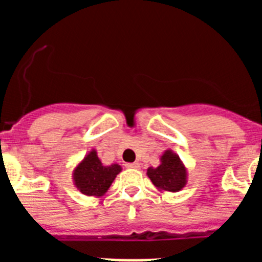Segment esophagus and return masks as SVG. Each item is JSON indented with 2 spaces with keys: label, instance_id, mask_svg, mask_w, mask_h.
I'll use <instances>...</instances> for the list:
<instances>
[{
  "label": "esophagus",
  "instance_id": "34e87169",
  "mask_svg": "<svg viewBox=\"0 0 262 262\" xmlns=\"http://www.w3.org/2000/svg\"><path fill=\"white\" fill-rule=\"evenodd\" d=\"M126 168L139 169V168H140V164H139V163H128V164H126Z\"/></svg>",
  "mask_w": 262,
  "mask_h": 262
}]
</instances>
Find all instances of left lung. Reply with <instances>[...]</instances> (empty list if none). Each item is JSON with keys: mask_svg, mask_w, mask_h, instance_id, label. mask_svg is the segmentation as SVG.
I'll list each match as a JSON object with an SVG mask.
<instances>
[{"mask_svg": "<svg viewBox=\"0 0 262 262\" xmlns=\"http://www.w3.org/2000/svg\"><path fill=\"white\" fill-rule=\"evenodd\" d=\"M147 176L160 191L177 193L187 184L186 166L172 149H166L160 156V165L157 168L149 166L147 169Z\"/></svg>", "mask_w": 262, "mask_h": 262, "instance_id": "left-lung-1", "label": "left lung"}]
</instances>
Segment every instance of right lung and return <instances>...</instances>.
Instances as JSON below:
<instances>
[{"mask_svg": "<svg viewBox=\"0 0 262 262\" xmlns=\"http://www.w3.org/2000/svg\"><path fill=\"white\" fill-rule=\"evenodd\" d=\"M120 172L119 164L103 165L96 149H92L75 166L72 177L78 191L88 196H102Z\"/></svg>", "mask_w": 262, "mask_h": 262, "instance_id": "1", "label": "right lung"}]
</instances>
